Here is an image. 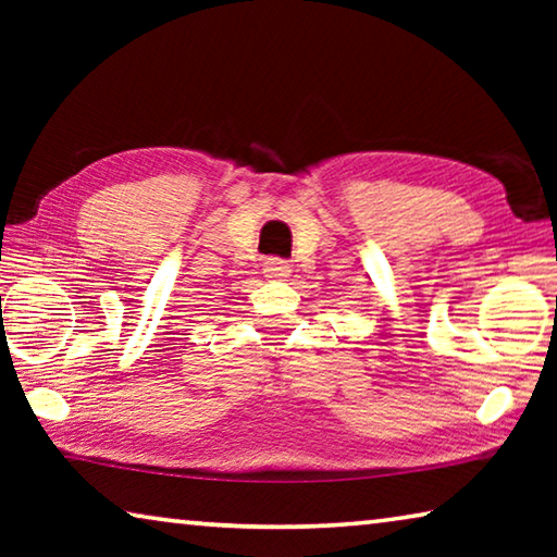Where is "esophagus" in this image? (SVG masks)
Returning <instances> with one entry per match:
<instances>
[{
    "mask_svg": "<svg viewBox=\"0 0 557 557\" xmlns=\"http://www.w3.org/2000/svg\"><path fill=\"white\" fill-rule=\"evenodd\" d=\"M262 272H265V277H270V280H282V277L289 275L292 268H289L287 260H282V258H268L265 265H262Z\"/></svg>",
    "mask_w": 557,
    "mask_h": 557,
    "instance_id": "obj_1",
    "label": "esophagus"
}]
</instances>
